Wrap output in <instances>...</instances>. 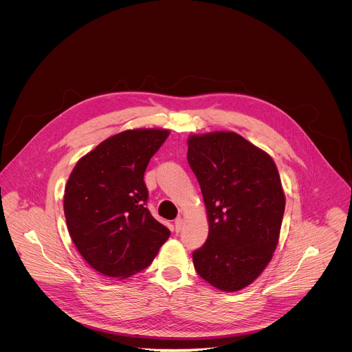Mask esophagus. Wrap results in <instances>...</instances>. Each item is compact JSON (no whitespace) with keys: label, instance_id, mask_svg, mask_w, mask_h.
Here are the masks:
<instances>
[{"label":"esophagus","instance_id":"esophagus-1","mask_svg":"<svg viewBox=\"0 0 352 352\" xmlns=\"http://www.w3.org/2000/svg\"><path fill=\"white\" fill-rule=\"evenodd\" d=\"M183 226H184V219L182 217L176 218V221H175V230L180 232L183 229Z\"/></svg>","mask_w":352,"mask_h":352}]
</instances>
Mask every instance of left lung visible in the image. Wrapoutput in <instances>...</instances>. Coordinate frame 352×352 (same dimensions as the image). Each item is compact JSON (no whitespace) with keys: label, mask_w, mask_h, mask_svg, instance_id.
<instances>
[{"label":"left lung","mask_w":352,"mask_h":352,"mask_svg":"<svg viewBox=\"0 0 352 352\" xmlns=\"http://www.w3.org/2000/svg\"><path fill=\"white\" fill-rule=\"evenodd\" d=\"M187 160L208 218V237L192 253L195 270L211 286L239 292L263 272L278 245L286 204L278 168L229 131L191 135Z\"/></svg>","instance_id":"obj_1"}]
</instances>
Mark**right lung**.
Listing matches in <instances>:
<instances>
[{
  "label": "right lung",
  "mask_w": 352,
  "mask_h": 352,
  "mask_svg": "<svg viewBox=\"0 0 352 352\" xmlns=\"http://www.w3.org/2000/svg\"><path fill=\"white\" fill-rule=\"evenodd\" d=\"M161 129L126 130L78 160L65 187L69 234L85 261L124 279L148 265L170 232L151 217L144 182L154 153L168 138Z\"/></svg>",
  "instance_id": "obj_1"
}]
</instances>
